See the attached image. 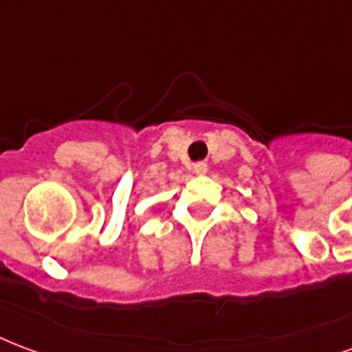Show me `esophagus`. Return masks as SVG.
<instances>
[{"instance_id":"34e87169","label":"esophagus","mask_w":352,"mask_h":352,"mask_svg":"<svg viewBox=\"0 0 352 352\" xmlns=\"http://www.w3.org/2000/svg\"><path fill=\"white\" fill-rule=\"evenodd\" d=\"M193 173L195 174H206L208 173V163H204V161H199V163H195Z\"/></svg>"}]
</instances>
